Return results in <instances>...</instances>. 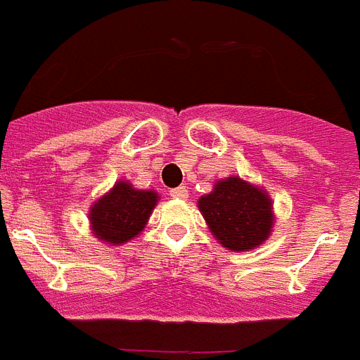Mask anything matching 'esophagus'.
Here are the masks:
<instances>
[{"label": "esophagus", "mask_w": 360, "mask_h": 360, "mask_svg": "<svg viewBox=\"0 0 360 360\" xmlns=\"http://www.w3.org/2000/svg\"><path fill=\"white\" fill-rule=\"evenodd\" d=\"M170 195L175 198V200H186L188 198V190H186V186H177V188L170 190Z\"/></svg>", "instance_id": "1"}]
</instances>
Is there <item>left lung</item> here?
<instances>
[{
  "instance_id": "1",
  "label": "left lung",
  "mask_w": 360,
  "mask_h": 360,
  "mask_svg": "<svg viewBox=\"0 0 360 360\" xmlns=\"http://www.w3.org/2000/svg\"><path fill=\"white\" fill-rule=\"evenodd\" d=\"M198 209L212 236L231 251L259 248L276 224L270 194L240 175L216 181L209 194L198 200Z\"/></svg>"
}]
</instances>
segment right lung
Instances as JSON below:
<instances>
[{
	"label": "right lung",
	"instance_id": "obj_1",
	"mask_svg": "<svg viewBox=\"0 0 360 360\" xmlns=\"http://www.w3.org/2000/svg\"><path fill=\"white\" fill-rule=\"evenodd\" d=\"M157 201L159 194L155 190H140L131 181H116L109 192L90 205V231L109 246H122L144 231Z\"/></svg>",
	"mask_w": 360,
	"mask_h": 360
}]
</instances>
